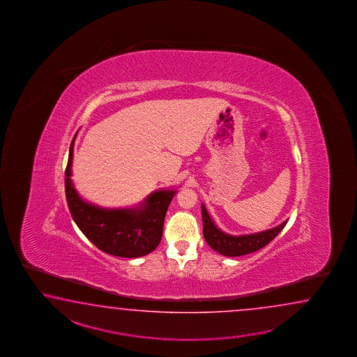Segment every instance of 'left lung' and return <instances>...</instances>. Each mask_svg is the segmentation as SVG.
Here are the masks:
<instances>
[{
	"mask_svg": "<svg viewBox=\"0 0 357 357\" xmlns=\"http://www.w3.org/2000/svg\"><path fill=\"white\" fill-rule=\"evenodd\" d=\"M202 215H203V234H204L205 241L213 250L220 252L225 257H241V255L260 250L261 248H264L266 245L271 243L287 223V220H284L280 226L266 229L263 232H257L250 235L232 236L225 234L214 225L209 213L205 209L204 204H202Z\"/></svg>",
	"mask_w": 357,
	"mask_h": 357,
	"instance_id": "1",
	"label": "left lung"
}]
</instances>
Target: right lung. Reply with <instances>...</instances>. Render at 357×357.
<instances>
[{
  "instance_id": "add662e5",
  "label": "right lung",
  "mask_w": 357,
  "mask_h": 357,
  "mask_svg": "<svg viewBox=\"0 0 357 357\" xmlns=\"http://www.w3.org/2000/svg\"><path fill=\"white\" fill-rule=\"evenodd\" d=\"M77 134V132H76ZM70 145L65 171V191L73 220L99 250L120 258H139L160 243L163 222L176 190H158L134 208L107 209L86 203L71 180L74 142Z\"/></svg>"
}]
</instances>
